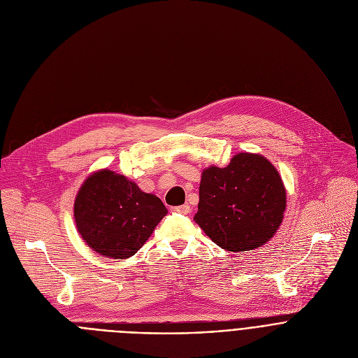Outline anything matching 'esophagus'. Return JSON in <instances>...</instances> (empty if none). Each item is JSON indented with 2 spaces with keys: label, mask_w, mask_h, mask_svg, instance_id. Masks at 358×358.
I'll use <instances>...</instances> for the list:
<instances>
[{
  "label": "esophagus",
  "mask_w": 358,
  "mask_h": 358,
  "mask_svg": "<svg viewBox=\"0 0 358 358\" xmlns=\"http://www.w3.org/2000/svg\"><path fill=\"white\" fill-rule=\"evenodd\" d=\"M171 211H173V213H177V214L187 215V214L191 213V208H189V206H180V207H173Z\"/></svg>",
  "instance_id": "obj_1"
}]
</instances>
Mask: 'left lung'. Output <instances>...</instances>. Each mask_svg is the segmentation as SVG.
<instances>
[{
	"label": "left lung",
	"mask_w": 358,
	"mask_h": 358,
	"mask_svg": "<svg viewBox=\"0 0 358 358\" xmlns=\"http://www.w3.org/2000/svg\"><path fill=\"white\" fill-rule=\"evenodd\" d=\"M286 189L273 164L261 155L238 152L224 167L202 171L194 221L229 252L261 248L278 231Z\"/></svg>",
	"instance_id": "1"
}]
</instances>
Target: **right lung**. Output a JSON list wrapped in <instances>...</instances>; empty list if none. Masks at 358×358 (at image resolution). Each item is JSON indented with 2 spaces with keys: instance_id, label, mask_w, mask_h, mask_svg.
<instances>
[{
  "instance_id": "obj_1",
  "label": "right lung",
  "mask_w": 358,
  "mask_h": 358,
  "mask_svg": "<svg viewBox=\"0 0 358 358\" xmlns=\"http://www.w3.org/2000/svg\"><path fill=\"white\" fill-rule=\"evenodd\" d=\"M167 208L155 194L110 170H100L82 184L73 207L78 232L101 257L127 259L144 245Z\"/></svg>"
}]
</instances>
